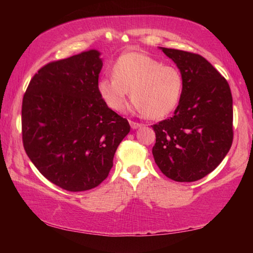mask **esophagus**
<instances>
[{"instance_id": "esophagus-1", "label": "esophagus", "mask_w": 253, "mask_h": 253, "mask_svg": "<svg viewBox=\"0 0 253 253\" xmlns=\"http://www.w3.org/2000/svg\"><path fill=\"white\" fill-rule=\"evenodd\" d=\"M129 124H130V127L132 128V129H137V128L142 127V124L136 123V122H131V121H129Z\"/></svg>"}]
</instances>
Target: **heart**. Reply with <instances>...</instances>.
Masks as SVG:
<instances>
[{
    "label": "heart",
    "instance_id": "heart-1",
    "mask_svg": "<svg viewBox=\"0 0 253 253\" xmlns=\"http://www.w3.org/2000/svg\"><path fill=\"white\" fill-rule=\"evenodd\" d=\"M97 90L115 111L124 109L129 91L132 110L149 119H161L181 99L183 77L177 68L164 66L160 60L140 52H128L115 62L113 76L98 80Z\"/></svg>",
    "mask_w": 253,
    "mask_h": 253
}]
</instances>
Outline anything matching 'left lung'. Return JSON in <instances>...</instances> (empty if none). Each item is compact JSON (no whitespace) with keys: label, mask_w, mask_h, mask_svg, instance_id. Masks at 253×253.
Listing matches in <instances>:
<instances>
[{"label":"left lung","mask_w":253,"mask_h":253,"mask_svg":"<svg viewBox=\"0 0 253 253\" xmlns=\"http://www.w3.org/2000/svg\"><path fill=\"white\" fill-rule=\"evenodd\" d=\"M183 77L174 116L153 125V156L162 173L176 182H194L215 169L233 139L232 95L228 81L200 54L160 48Z\"/></svg>","instance_id":"8db88e82"}]
</instances>
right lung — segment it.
Instances as JSON below:
<instances>
[{
	"mask_svg": "<svg viewBox=\"0 0 253 253\" xmlns=\"http://www.w3.org/2000/svg\"><path fill=\"white\" fill-rule=\"evenodd\" d=\"M100 54L92 49L48 63L23 97L25 153L46 179L70 192L91 190L107 178L130 130L98 93Z\"/></svg>",
	"mask_w": 253,
	"mask_h": 253,
	"instance_id": "right-lung-1",
	"label": "right lung"
}]
</instances>
